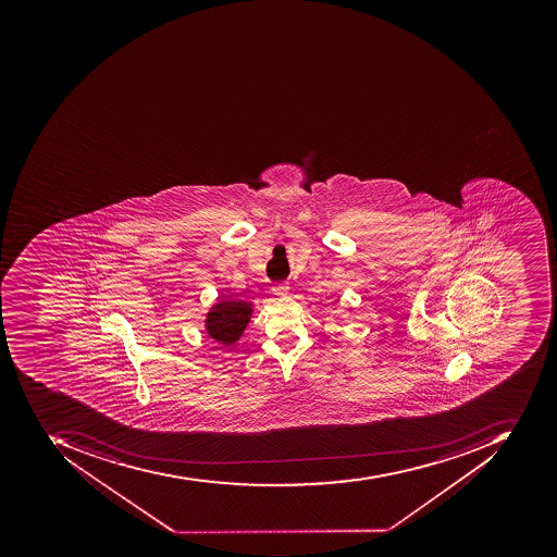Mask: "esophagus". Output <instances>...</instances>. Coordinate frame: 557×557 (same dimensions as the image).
Instances as JSON below:
<instances>
[{
    "label": "esophagus",
    "instance_id": "34e87169",
    "mask_svg": "<svg viewBox=\"0 0 557 557\" xmlns=\"http://www.w3.org/2000/svg\"><path fill=\"white\" fill-rule=\"evenodd\" d=\"M288 289H289V286L286 283L276 284V286H273V295L286 296V295H288Z\"/></svg>",
    "mask_w": 557,
    "mask_h": 557
}]
</instances>
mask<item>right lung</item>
Here are the masks:
<instances>
[{
  "label": "right lung",
  "mask_w": 557,
  "mask_h": 557,
  "mask_svg": "<svg viewBox=\"0 0 557 557\" xmlns=\"http://www.w3.org/2000/svg\"><path fill=\"white\" fill-rule=\"evenodd\" d=\"M252 304L242 300H220L206 315V332L223 346L240 339L252 317Z\"/></svg>",
  "instance_id": "obj_1"
}]
</instances>
